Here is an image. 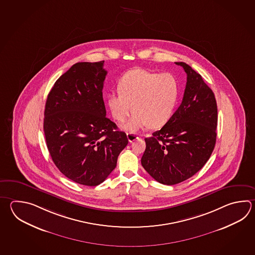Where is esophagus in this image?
<instances>
[{
  "instance_id": "1",
  "label": "esophagus",
  "mask_w": 255,
  "mask_h": 255,
  "mask_svg": "<svg viewBox=\"0 0 255 255\" xmlns=\"http://www.w3.org/2000/svg\"><path fill=\"white\" fill-rule=\"evenodd\" d=\"M127 138H128V140L130 142H132L133 140H135L136 139H138L139 137L135 133H132V132H128L127 133Z\"/></svg>"
}]
</instances>
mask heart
I'll return each instance as SVG.
<instances>
[{
	"mask_svg": "<svg viewBox=\"0 0 255 255\" xmlns=\"http://www.w3.org/2000/svg\"><path fill=\"white\" fill-rule=\"evenodd\" d=\"M118 93L107 95L113 117L123 122L134 112L122 128L134 132L147 126L159 128L172 118L179 98V83L170 73H153L142 69L128 71L119 79Z\"/></svg>",
	"mask_w": 255,
	"mask_h": 255,
	"instance_id": "b5f03b06",
	"label": "heart"
}]
</instances>
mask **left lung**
Segmentation results:
<instances>
[{"instance_id": "1", "label": "left lung", "mask_w": 255, "mask_h": 255, "mask_svg": "<svg viewBox=\"0 0 255 255\" xmlns=\"http://www.w3.org/2000/svg\"><path fill=\"white\" fill-rule=\"evenodd\" d=\"M187 74L181 105L161 130L145 138L141 165L155 181L173 185L199 172L216 142L217 104L202 76L185 63H175Z\"/></svg>"}]
</instances>
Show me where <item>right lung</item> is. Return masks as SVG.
Wrapping results in <instances>:
<instances>
[{
    "instance_id": "right-lung-1",
    "label": "right lung",
    "mask_w": 255,
    "mask_h": 255,
    "mask_svg": "<svg viewBox=\"0 0 255 255\" xmlns=\"http://www.w3.org/2000/svg\"><path fill=\"white\" fill-rule=\"evenodd\" d=\"M104 63L73 64L54 83L44 110L52 161L68 179L86 186L104 182L128 144L125 131L106 117Z\"/></svg>"
}]
</instances>
